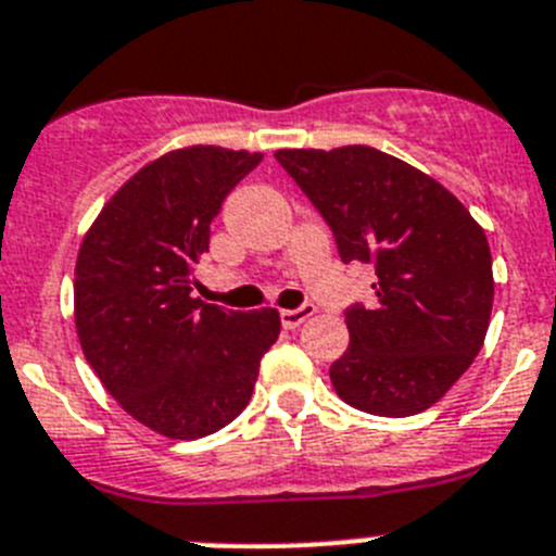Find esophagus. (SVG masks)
I'll use <instances>...</instances> for the list:
<instances>
[{
  "label": "esophagus",
  "instance_id": "esophagus-1",
  "mask_svg": "<svg viewBox=\"0 0 556 556\" xmlns=\"http://www.w3.org/2000/svg\"><path fill=\"white\" fill-rule=\"evenodd\" d=\"M313 313H315V304H302L299 309H282V313H279V318H282L285 329H296L299 324L307 321Z\"/></svg>",
  "mask_w": 556,
  "mask_h": 556
}]
</instances>
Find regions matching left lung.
Instances as JSON below:
<instances>
[{"instance_id": "1", "label": "left lung", "mask_w": 556, "mask_h": 556, "mask_svg": "<svg viewBox=\"0 0 556 556\" xmlns=\"http://www.w3.org/2000/svg\"><path fill=\"white\" fill-rule=\"evenodd\" d=\"M277 160L329 224L340 260L377 268V302L346 309L352 343L329 368L334 393L384 418L432 407L488 334L484 229L429 174L379 149H279Z\"/></svg>"}]
</instances>
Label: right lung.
I'll return each mask as SVG.
<instances>
[{
    "label": "right lung",
    "instance_id": "right-lung-1",
    "mask_svg": "<svg viewBox=\"0 0 556 556\" xmlns=\"http://www.w3.org/2000/svg\"><path fill=\"white\" fill-rule=\"evenodd\" d=\"M263 154L174 149L129 177L85 232L74 268L79 346L135 421L174 440L241 415L279 338L274 307L238 313L193 299L210 222Z\"/></svg>",
    "mask_w": 556,
    "mask_h": 556
}]
</instances>
